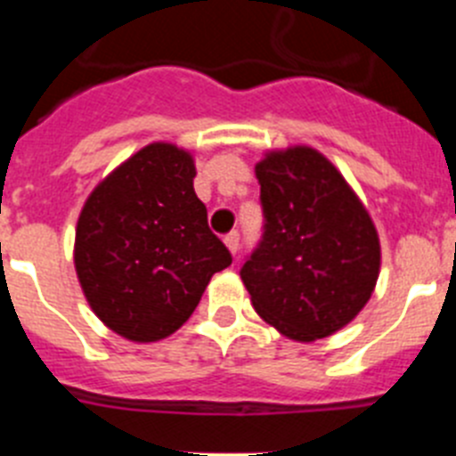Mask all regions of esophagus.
<instances>
[{
	"label": "esophagus",
	"mask_w": 456,
	"mask_h": 456,
	"mask_svg": "<svg viewBox=\"0 0 456 456\" xmlns=\"http://www.w3.org/2000/svg\"><path fill=\"white\" fill-rule=\"evenodd\" d=\"M224 241H225V247H228V251H231L232 256L240 251V232H237V231L228 232V235L224 237Z\"/></svg>",
	"instance_id": "obj_1"
}]
</instances>
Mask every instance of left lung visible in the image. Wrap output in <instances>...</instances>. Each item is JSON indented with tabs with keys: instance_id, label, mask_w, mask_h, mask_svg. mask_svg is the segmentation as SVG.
Returning <instances> with one entry per match:
<instances>
[{
	"instance_id": "1",
	"label": "left lung",
	"mask_w": 456,
	"mask_h": 456,
	"mask_svg": "<svg viewBox=\"0 0 456 456\" xmlns=\"http://www.w3.org/2000/svg\"><path fill=\"white\" fill-rule=\"evenodd\" d=\"M263 240L241 281L256 313L283 336H331L370 301L381 247L368 209L324 155L297 146L256 167Z\"/></svg>"
}]
</instances>
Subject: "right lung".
Masks as SVG:
<instances>
[{"label":"right lung","mask_w":456,"mask_h":456,"mask_svg":"<svg viewBox=\"0 0 456 456\" xmlns=\"http://www.w3.org/2000/svg\"><path fill=\"white\" fill-rule=\"evenodd\" d=\"M187 151L151 143L93 189L75 232V269L93 313L132 342L178 331L209 278L232 263L193 191Z\"/></svg>","instance_id":"1"}]
</instances>
